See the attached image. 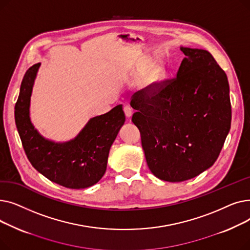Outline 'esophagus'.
<instances>
[{
  "label": "esophagus",
  "mask_w": 250,
  "mask_h": 250,
  "mask_svg": "<svg viewBox=\"0 0 250 250\" xmlns=\"http://www.w3.org/2000/svg\"><path fill=\"white\" fill-rule=\"evenodd\" d=\"M124 111H125V113L126 115V117H130V116H132V114H133V109H132V107L128 106V105H126V106L124 107Z\"/></svg>",
  "instance_id": "esophagus-1"
}]
</instances>
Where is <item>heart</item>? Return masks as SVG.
<instances>
[{"instance_id":"heart-1","label":"heart","mask_w":250,"mask_h":250,"mask_svg":"<svg viewBox=\"0 0 250 250\" xmlns=\"http://www.w3.org/2000/svg\"><path fill=\"white\" fill-rule=\"evenodd\" d=\"M142 72H145L141 78V85L145 88H150L156 84L160 83L165 76V65L162 62L152 63L151 60H148L142 65Z\"/></svg>"}]
</instances>
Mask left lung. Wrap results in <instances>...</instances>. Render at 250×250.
<instances>
[{"label": "left lung", "mask_w": 250, "mask_h": 250, "mask_svg": "<svg viewBox=\"0 0 250 250\" xmlns=\"http://www.w3.org/2000/svg\"><path fill=\"white\" fill-rule=\"evenodd\" d=\"M175 78L142 89L130 106L151 172L180 182L217 160L231 126L227 75L208 50L180 46Z\"/></svg>", "instance_id": "obj_1"}]
</instances>
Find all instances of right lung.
<instances>
[{"label": "right lung", "instance_id": "1", "mask_svg": "<svg viewBox=\"0 0 250 250\" xmlns=\"http://www.w3.org/2000/svg\"><path fill=\"white\" fill-rule=\"evenodd\" d=\"M41 62L25 73L15 105V123L32 166L58 185L80 189L94 186L106 171L108 154L125 116L120 104L95 116L73 140L56 143L43 138L30 121V97Z\"/></svg>", "mask_w": 250, "mask_h": 250}]
</instances>
